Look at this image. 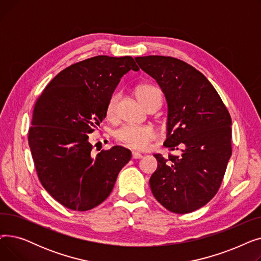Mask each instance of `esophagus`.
Instances as JSON below:
<instances>
[{
    "label": "esophagus",
    "mask_w": 261,
    "mask_h": 261,
    "mask_svg": "<svg viewBox=\"0 0 261 261\" xmlns=\"http://www.w3.org/2000/svg\"><path fill=\"white\" fill-rule=\"evenodd\" d=\"M142 156H143V155H142L140 152H136V151H133V152H132V158H133V159H142Z\"/></svg>",
    "instance_id": "34e87169"
}]
</instances>
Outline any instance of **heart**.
<instances>
[{
  "mask_svg": "<svg viewBox=\"0 0 261 261\" xmlns=\"http://www.w3.org/2000/svg\"><path fill=\"white\" fill-rule=\"evenodd\" d=\"M134 94L139 101L146 108H160L163 99L162 91L153 85L142 84L134 89ZM119 95L114 93L109 98L106 107L107 119L114 121L116 119V108ZM116 140L129 148L136 150L146 149L150 143L156 138V131L151 126L123 125L115 132Z\"/></svg>",
  "mask_w": 261,
  "mask_h": 261,
  "instance_id": "b5f03b06",
  "label": "heart"
}]
</instances>
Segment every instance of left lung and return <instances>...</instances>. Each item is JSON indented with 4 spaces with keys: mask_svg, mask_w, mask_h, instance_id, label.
<instances>
[{
    "mask_svg": "<svg viewBox=\"0 0 261 261\" xmlns=\"http://www.w3.org/2000/svg\"><path fill=\"white\" fill-rule=\"evenodd\" d=\"M156 80L168 103L170 151L155 153L158 168L150 177L154 198L174 214L195 212L218 193L231 155V118L216 89L190 64L166 56L136 57Z\"/></svg>",
    "mask_w": 261,
    "mask_h": 261,
    "instance_id": "8db88e82",
    "label": "left lung"
}]
</instances>
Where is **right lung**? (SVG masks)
Returning <instances> with one entry per match:
<instances>
[{"label":"right lung","instance_id":"right-lung-1","mask_svg":"<svg viewBox=\"0 0 261 261\" xmlns=\"http://www.w3.org/2000/svg\"><path fill=\"white\" fill-rule=\"evenodd\" d=\"M139 71L130 56H96L64 68L34 107L29 145L39 181L64 207L86 212L102 203L131 151L121 146L92 156L89 135L106 117L120 78Z\"/></svg>","mask_w":261,"mask_h":261}]
</instances>
